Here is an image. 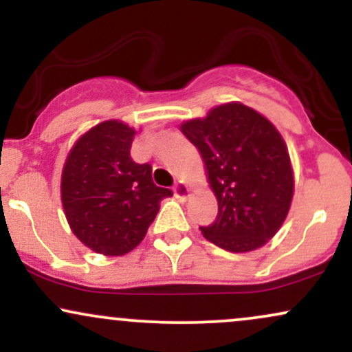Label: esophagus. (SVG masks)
Listing matches in <instances>:
<instances>
[{"instance_id":"34e87169","label":"esophagus","mask_w":352,"mask_h":352,"mask_svg":"<svg viewBox=\"0 0 352 352\" xmlns=\"http://www.w3.org/2000/svg\"><path fill=\"white\" fill-rule=\"evenodd\" d=\"M188 193H190V190L187 185H185L182 180L177 182L175 187H173V195H175L179 200H185L188 197Z\"/></svg>"}]
</instances>
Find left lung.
I'll list each match as a JSON object with an SVG mask.
<instances>
[{
	"label": "left lung",
	"mask_w": 352,
	"mask_h": 352,
	"mask_svg": "<svg viewBox=\"0 0 352 352\" xmlns=\"http://www.w3.org/2000/svg\"><path fill=\"white\" fill-rule=\"evenodd\" d=\"M180 129L200 151L218 200L215 221L200 227L204 236L233 253L263 246L280 230L293 199V170L280 132L238 102Z\"/></svg>",
	"instance_id": "8db88e82"
}]
</instances>
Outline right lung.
Listing matches in <instances>:
<instances>
[{
  "label": "right lung",
  "mask_w": 352,
  "mask_h": 352,
  "mask_svg": "<svg viewBox=\"0 0 352 352\" xmlns=\"http://www.w3.org/2000/svg\"><path fill=\"white\" fill-rule=\"evenodd\" d=\"M135 131L119 120L96 125L76 142L60 180V199L74 235L94 252L119 256L142 241L160 200L152 165L131 157Z\"/></svg>",
  "instance_id": "obj_1"
}]
</instances>
